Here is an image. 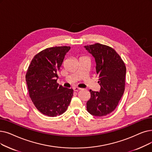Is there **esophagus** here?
Masks as SVG:
<instances>
[{
	"label": "esophagus",
	"instance_id": "obj_1",
	"mask_svg": "<svg viewBox=\"0 0 152 152\" xmlns=\"http://www.w3.org/2000/svg\"><path fill=\"white\" fill-rule=\"evenodd\" d=\"M81 89H82L81 88H77V87H75V88H73V90H74L75 91H76V92H77V91H80V90H81Z\"/></svg>",
	"mask_w": 152,
	"mask_h": 152
}]
</instances>
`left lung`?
<instances>
[{
  "label": "left lung",
  "mask_w": 152,
  "mask_h": 152,
  "mask_svg": "<svg viewBox=\"0 0 152 152\" xmlns=\"http://www.w3.org/2000/svg\"><path fill=\"white\" fill-rule=\"evenodd\" d=\"M84 48L95 59L101 86L99 92L89 90L87 110L92 115L105 116L114 110L123 96L126 67L117 53L108 46L95 43Z\"/></svg>",
  "instance_id": "1"
}]
</instances>
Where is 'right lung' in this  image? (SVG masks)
<instances>
[{"mask_svg": "<svg viewBox=\"0 0 152 152\" xmlns=\"http://www.w3.org/2000/svg\"><path fill=\"white\" fill-rule=\"evenodd\" d=\"M70 47H55L36 55L26 74L29 95L37 109L43 114L56 117L67 110L73 95L72 89L57 83L58 72Z\"/></svg>", "mask_w": 152, "mask_h": 152, "instance_id": "right-lung-1", "label": "right lung"}]
</instances>
